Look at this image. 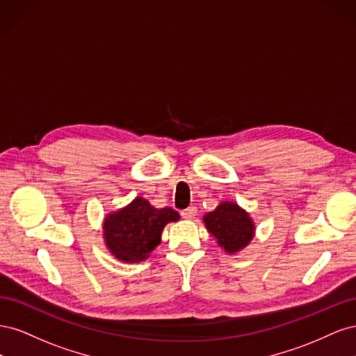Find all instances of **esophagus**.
Returning a JSON list of instances; mask_svg holds the SVG:
<instances>
[{
	"instance_id": "obj_1",
	"label": "esophagus",
	"mask_w": 356,
	"mask_h": 356,
	"mask_svg": "<svg viewBox=\"0 0 356 356\" xmlns=\"http://www.w3.org/2000/svg\"><path fill=\"white\" fill-rule=\"evenodd\" d=\"M196 213H197V208L196 207H188L187 209H184L181 212V215H182V218H186V220H193L196 217Z\"/></svg>"
}]
</instances>
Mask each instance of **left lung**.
Segmentation results:
<instances>
[{
  "mask_svg": "<svg viewBox=\"0 0 356 356\" xmlns=\"http://www.w3.org/2000/svg\"><path fill=\"white\" fill-rule=\"evenodd\" d=\"M208 232L217 239L225 252L234 254L254 238L255 225L250 213L233 202H222L203 217Z\"/></svg>",
  "mask_w": 356,
  "mask_h": 356,
  "instance_id": "left-lung-1",
  "label": "left lung"
}]
</instances>
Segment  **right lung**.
Listing matches in <instances>:
<instances>
[{"mask_svg":"<svg viewBox=\"0 0 356 356\" xmlns=\"http://www.w3.org/2000/svg\"><path fill=\"white\" fill-rule=\"evenodd\" d=\"M178 220L179 213L172 208L157 209L147 199L136 197L105 217V245L117 260L139 263L160 243L165 225Z\"/></svg>","mask_w":356,"mask_h":356,"instance_id":"right-lung-1","label":"right lung"}]
</instances>
